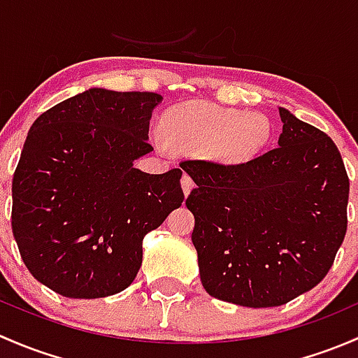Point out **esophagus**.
I'll list each match as a JSON object with an SVG mask.
<instances>
[{"label":"esophagus","mask_w":358,"mask_h":358,"mask_svg":"<svg viewBox=\"0 0 358 358\" xmlns=\"http://www.w3.org/2000/svg\"><path fill=\"white\" fill-rule=\"evenodd\" d=\"M180 186H182V191H184V194H189L191 193V189H193L194 187V180L189 178V176L187 174H184L182 178H180Z\"/></svg>","instance_id":"esophagus-1"}]
</instances>
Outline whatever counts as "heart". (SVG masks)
I'll use <instances>...</instances> for the list:
<instances>
[{"label": "heart", "mask_w": 358, "mask_h": 358, "mask_svg": "<svg viewBox=\"0 0 358 358\" xmlns=\"http://www.w3.org/2000/svg\"><path fill=\"white\" fill-rule=\"evenodd\" d=\"M164 138L153 134L158 150L169 145L182 152H198L226 165L253 160L271 138V122L259 112L220 108L205 101H189L165 112Z\"/></svg>", "instance_id": "heart-1"}]
</instances>
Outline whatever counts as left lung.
<instances>
[{
    "instance_id": "1",
    "label": "left lung",
    "mask_w": 358,
    "mask_h": 358,
    "mask_svg": "<svg viewBox=\"0 0 358 358\" xmlns=\"http://www.w3.org/2000/svg\"><path fill=\"white\" fill-rule=\"evenodd\" d=\"M278 148L245 164L180 162L206 293L241 307L285 305L319 285L346 234L350 180L326 132L279 108Z\"/></svg>"
}]
</instances>
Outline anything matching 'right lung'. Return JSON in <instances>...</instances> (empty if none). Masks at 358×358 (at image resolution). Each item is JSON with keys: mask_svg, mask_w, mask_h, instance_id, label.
Returning a JSON list of instances; mask_svg holds the SVG:
<instances>
[{"mask_svg": "<svg viewBox=\"0 0 358 358\" xmlns=\"http://www.w3.org/2000/svg\"><path fill=\"white\" fill-rule=\"evenodd\" d=\"M157 93L91 87L36 119L12 184V229L32 275L67 298L134 281L143 238L184 200L180 169L146 174Z\"/></svg>", "mask_w": 358, "mask_h": 358, "instance_id": "obj_1", "label": "right lung"}]
</instances>
